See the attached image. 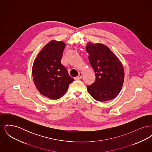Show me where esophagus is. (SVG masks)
<instances>
[{"mask_svg": "<svg viewBox=\"0 0 152 152\" xmlns=\"http://www.w3.org/2000/svg\"><path fill=\"white\" fill-rule=\"evenodd\" d=\"M82 76H83V75H82V73L80 72L79 73V75H78L77 77H75V79H81V77H82Z\"/></svg>", "mask_w": 152, "mask_h": 152, "instance_id": "obj_1", "label": "esophagus"}]
</instances>
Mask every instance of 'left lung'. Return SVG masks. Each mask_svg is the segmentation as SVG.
Wrapping results in <instances>:
<instances>
[{"label":"left lung","mask_w":152,"mask_h":152,"mask_svg":"<svg viewBox=\"0 0 152 152\" xmlns=\"http://www.w3.org/2000/svg\"><path fill=\"white\" fill-rule=\"evenodd\" d=\"M86 50L96 75L94 83L87 86L88 92L97 101L113 99L123 87L124 70L121 63L108 47L102 44L89 42Z\"/></svg>","instance_id":"1"}]
</instances>
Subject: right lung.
<instances>
[{"label": "right lung", "instance_id": "right-lung-1", "mask_svg": "<svg viewBox=\"0 0 152 152\" xmlns=\"http://www.w3.org/2000/svg\"><path fill=\"white\" fill-rule=\"evenodd\" d=\"M65 44L52 40L40 52L32 66L34 84L39 92L51 99L65 94L74 79L61 64Z\"/></svg>", "mask_w": 152, "mask_h": 152}]
</instances>
